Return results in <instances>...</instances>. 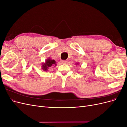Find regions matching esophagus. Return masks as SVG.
Returning <instances> with one entry per match:
<instances>
[{
  "mask_svg": "<svg viewBox=\"0 0 127 127\" xmlns=\"http://www.w3.org/2000/svg\"><path fill=\"white\" fill-rule=\"evenodd\" d=\"M61 62L62 64H67V61H66V60H61Z\"/></svg>",
  "mask_w": 127,
  "mask_h": 127,
  "instance_id": "obj_1",
  "label": "esophagus"
}]
</instances>
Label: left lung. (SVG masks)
<instances>
[{
    "label": "left lung",
    "mask_w": 127,
    "mask_h": 127,
    "mask_svg": "<svg viewBox=\"0 0 127 127\" xmlns=\"http://www.w3.org/2000/svg\"><path fill=\"white\" fill-rule=\"evenodd\" d=\"M77 64V65H78V64H78V63H77V64Z\"/></svg>",
    "instance_id": "obj_1"
}]
</instances>
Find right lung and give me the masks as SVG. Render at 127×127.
I'll return each mask as SVG.
<instances>
[{
  "label": "right lung",
  "mask_w": 127,
  "mask_h": 127,
  "mask_svg": "<svg viewBox=\"0 0 127 127\" xmlns=\"http://www.w3.org/2000/svg\"><path fill=\"white\" fill-rule=\"evenodd\" d=\"M56 62L55 60H52L49 58L48 59L46 60L45 63H43L42 64V69L44 71H47L52 66H56Z\"/></svg>",
  "instance_id": "1"
}]
</instances>
